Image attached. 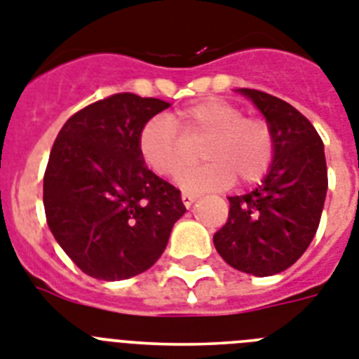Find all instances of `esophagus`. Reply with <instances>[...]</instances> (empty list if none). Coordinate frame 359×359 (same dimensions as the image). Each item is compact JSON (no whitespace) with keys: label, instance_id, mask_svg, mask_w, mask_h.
Returning <instances> with one entry per match:
<instances>
[{"label":"esophagus","instance_id":"1","mask_svg":"<svg viewBox=\"0 0 359 359\" xmlns=\"http://www.w3.org/2000/svg\"><path fill=\"white\" fill-rule=\"evenodd\" d=\"M197 199H199V195L197 194H189V191H184V194H182V203H184L186 208H189Z\"/></svg>","mask_w":359,"mask_h":359}]
</instances>
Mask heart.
<instances>
[{"label": "heart", "mask_w": 359, "mask_h": 359, "mask_svg": "<svg viewBox=\"0 0 359 359\" xmlns=\"http://www.w3.org/2000/svg\"><path fill=\"white\" fill-rule=\"evenodd\" d=\"M206 138L205 164L179 177L184 189H225L232 182L256 184L269 173L276 153L273 127L260 116H245L243 107L208 97L180 110L175 119L154 116L140 133V153L160 177H175L189 160L188 142Z\"/></svg>", "instance_id": "1"}]
</instances>
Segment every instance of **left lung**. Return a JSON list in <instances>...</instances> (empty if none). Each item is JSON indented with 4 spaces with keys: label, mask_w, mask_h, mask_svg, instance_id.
<instances>
[{
    "label": "left lung",
    "mask_w": 359,
    "mask_h": 359,
    "mask_svg": "<svg viewBox=\"0 0 359 359\" xmlns=\"http://www.w3.org/2000/svg\"><path fill=\"white\" fill-rule=\"evenodd\" d=\"M240 92L273 127L276 153L255 191L229 197V221L215 232L214 245L234 269L271 276L295 264L319 229L328 189L325 145L295 107L260 90Z\"/></svg>",
    "instance_id": "obj_1"
}]
</instances>
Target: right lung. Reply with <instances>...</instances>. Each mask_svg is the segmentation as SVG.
I'll return each instance as SVG.
<instances>
[{
	"label": "right lung",
	"mask_w": 359,
	"mask_h": 359,
	"mask_svg": "<svg viewBox=\"0 0 359 359\" xmlns=\"http://www.w3.org/2000/svg\"><path fill=\"white\" fill-rule=\"evenodd\" d=\"M170 103L121 92L64 123L43 173L49 230L79 269L99 280L144 273L184 215L180 191L144 164L140 133Z\"/></svg>",
	"instance_id": "obj_1"
}]
</instances>
